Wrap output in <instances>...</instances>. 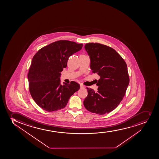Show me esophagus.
<instances>
[{
	"label": "esophagus",
	"mask_w": 159,
	"mask_h": 159,
	"mask_svg": "<svg viewBox=\"0 0 159 159\" xmlns=\"http://www.w3.org/2000/svg\"><path fill=\"white\" fill-rule=\"evenodd\" d=\"M84 85H82V84H80L81 88H84Z\"/></svg>",
	"instance_id": "esophagus-1"
}]
</instances>
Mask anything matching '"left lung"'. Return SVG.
Masks as SVG:
<instances>
[{"mask_svg": "<svg viewBox=\"0 0 159 159\" xmlns=\"http://www.w3.org/2000/svg\"><path fill=\"white\" fill-rule=\"evenodd\" d=\"M84 48L90 58L92 73L99 75L97 92L87 87L84 101L85 109L93 113L110 112L122 100L130 79L127 65L114 49L99 43H86Z\"/></svg>", "mask_w": 159, "mask_h": 159, "instance_id": "obj_1", "label": "left lung"}]
</instances>
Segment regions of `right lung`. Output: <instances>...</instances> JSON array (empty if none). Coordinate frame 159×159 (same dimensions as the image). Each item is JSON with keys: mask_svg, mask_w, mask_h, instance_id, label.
<instances>
[{"mask_svg": "<svg viewBox=\"0 0 159 159\" xmlns=\"http://www.w3.org/2000/svg\"><path fill=\"white\" fill-rule=\"evenodd\" d=\"M82 43L62 40L43 47L34 55L28 73L29 90L34 102L48 112L65 108L80 86L75 81L60 84V77L69 57L81 49Z\"/></svg>", "mask_w": 159, "mask_h": 159, "instance_id": "add662e5", "label": "right lung"}]
</instances>
